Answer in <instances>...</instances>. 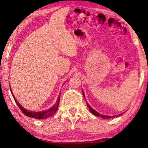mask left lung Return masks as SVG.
Here are the masks:
<instances>
[{
    "label": "left lung",
    "instance_id": "8db88e82",
    "mask_svg": "<svg viewBox=\"0 0 148 148\" xmlns=\"http://www.w3.org/2000/svg\"><path fill=\"white\" fill-rule=\"evenodd\" d=\"M82 93H83V95H84V98H85V94H84V91H83V90H82ZM86 104H87V105H88V106L89 109H90V112H92L93 114H94L95 116H101V117H102V118H103V119H111V118H113V117H116V116H121V114H123V113H122V114H119V115H116V116H106V115L101 114H100V113H98V112H96V111L95 110H94V109H93V108H92V107H91V106H90V104H88L87 101H86Z\"/></svg>",
    "mask_w": 148,
    "mask_h": 148
}]
</instances>
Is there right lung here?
I'll return each instance as SVG.
<instances>
[{
	"instance_id": "right-lung-1",
	"label": "right lung",
	"mask_w": 148,
	"mask_h": 148,
	"mask_svg": "<svg viewBox=\"0 0 148 148\" xmlns=\"http://www.w3.org/2000/svg\"><path fill=\"white\" fill-rule=\"evenodd\" d=\"M10 90H11V88H10ZM11 94H12V91H11ZM13 97L14 100H15V102L17 103V106H19V109L21 110V112H23L24 114L26 115L27 116L32 117V118H34L36 119H45L48 118V117L52 116V115H53L54 113L57 111V109L58 108V105H59V101H60V94H59V96H58L57 101H56L55 104H54V106L52 107V108H49L47 110L41 111V112H32V111L27 110L24 108H23V107H22L21 105L19 104V103L17 102V100H16L13 95Z\"/></svg>"
}]
</instances>
